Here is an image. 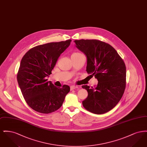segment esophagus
Masks as SVG:
<instances>
[{
  "mask_svg": "<svg viewBox=\"0 0 147 147\" xmlns=\"http://www.w3.org/2000/svg\"><path fill=\"white\" fill-rule=\"evenodd\" d=\"M70 90H74V89H75L78 88V86H76V85H71V86H70Z\"/></svg>",
  "mask_w": 147,
  "mask_h": 147,
  "instance_id": "34e87169",
  "label": "esophagus"
}]
</instances>
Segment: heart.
<instances>
[{
  "label": "heart",
  "mask_w": 147,
  "mask_h": 147,
  "mask_svg": "<svg viewBox=\"0 0 147 147\" xmlns=\"http://www.w3.org/2000/svg\"><path fill=\"white\" fill-rule=\"evenodd\" d=\"M82 54L79 53V52H74L72 53L71 55V58L73 57H76L77 56H80V55H82Z\"/></svg>",
  "instance_id": "heart-1"
}]
</instances>
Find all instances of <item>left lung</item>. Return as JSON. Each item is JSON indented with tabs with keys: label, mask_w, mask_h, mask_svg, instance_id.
Here are the masks:
<instances>
[{
	"label": "left lung",
	"mask_w": 147,
	"mask_h": 147,
	"mask_svg": "<svg viewBox=\"0 0 147 147\" xmlns=\"http://www.w3.org/2000/svg\"><path fill=\"white\" fill-rule=\"evenodd\" d=\"M76 47L87 58L86 71L98 80L95 88L83 85L88 93L83 101L84 108L95 114H103L119 103L126 88L124 61L110 45L98 40H75Z\"/></svg>",
	"instance_id": "8db88e82"
}]
</instances>
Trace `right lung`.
I'll return each mask as SVG.
<instances>
[{
    "label": "right lung",
    "mask_w": 147,
    "mask_h": 147,
    "mask_svg": "<svg viewBox=\"0 0 147 147\" xmlns=\"http://www.w3.org/2000/svg\"><path fill=\"white\" fill-rule=\"evenodd\" d=\"M71 41L68 40L37 46L28 50L21 59L18 82L25 101L37 112L47 114L56 111L70 91L68 85L57 88L48 82L46 77L52 73L59 57Z\"/></svg>",
    "instance_id": "1"
}]
</instances>
